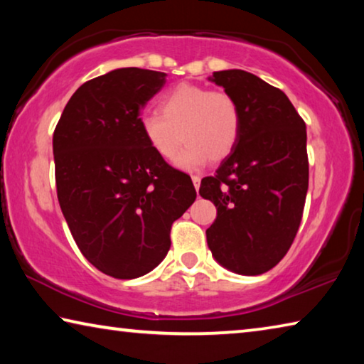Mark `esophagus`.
Listing matches in <instances>:
<instances>
[{
    "mask_svg": "<svg viewBox=\"0 0 364 364\" xmlns=\"http://www.w3.org/2000/svg\"><path fill=\"white\" fill-rule=\"evenodd\" d=\"M193 184H194L196 191H199V188H200V176H193Z\"/></svg>",
    "mask_w": 364,
    "mask_h": 364,
    "instance_id": "obj_1",
    "label": "esophagus"
}]
</instances>
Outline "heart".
<instances>
[{
  "label": "heart",
  "instance_id": "obj_1",
  "mask_svg": "<svg viewBox=\"0 0 364 364\" xmlns=\"http://www.w3.org/2000/svg\"><path fill=\"white\" fill-rule=\"evenodd\" d=\"M159 112L141 117V132L152 152L164 160L173 159L184 141L186 147L175 160L181 170L223 160L237 143L241 114L225 91L180 83L160 96Z\"/></svg>",
  "mask_w": 364,
  "mask_h": 364
}]
</instances>
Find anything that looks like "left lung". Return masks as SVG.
Listing matches in <instances>:
<instances>
[{
	"mask_svg": "<svg viewBox=\"0 0 364 364\" xmlns=\"http://www.w3.org/2000/svg\"><path fill=\"white\" fill-rule=\"evenodd\" d=\"M236 101L241 130L199 194L217 207L208 249L232 273L257 276L276 267L297 234L308 191L306 127L281 90L231 69L208 77Z\"/></svg>",
	"mask_w": 364,
	"mask_h": 364,
	"instance_id": "left-lung-1",
	"label": "left lung"
}]
</instances>
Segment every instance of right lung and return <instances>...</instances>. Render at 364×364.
<instances>
[{
    "instance_id": "obj_1",
    "label": "right lung",
    "mask_w": 364,
    "mask_h": 364,
    "mask_svg": "<svg viewBox=\"0 0 364 364\" xmlns=\"http://www.w3.org/2000/svg\"><path fill=\"white\" fill-rule=\"evenodd\" d=\"M167 73L123 67L83 83L53 136L60 210L80 252L117 279L152 271L170 250L171 223L193 205L188 175L147 146L139 114Z\"/></svg>"
}]
</instances>
